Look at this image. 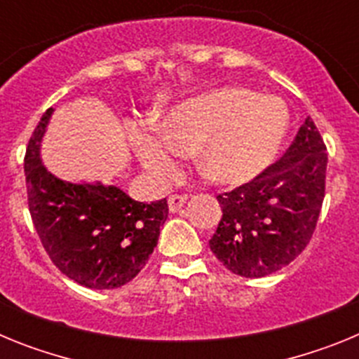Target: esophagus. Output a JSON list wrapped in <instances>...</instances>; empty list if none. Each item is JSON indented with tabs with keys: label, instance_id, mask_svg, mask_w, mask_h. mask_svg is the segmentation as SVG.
<instances>
[{
	"label": "esophagus",
	"instance_id": "1",
	"mask_svg": "<svg viewBox=\"0 0 359 359\" xmlns=\"http://www.w3.org/2000/svg\"><path fill=\"white\" fill-rule=\"evenodd\" d=\"M187 199H189V196H185V194H172L169 198V210L177 212L180 208L183 207V205H185Z\"/></svg>",
	"mask_w": 359,
	"mask_h": 359
}]
</instances>
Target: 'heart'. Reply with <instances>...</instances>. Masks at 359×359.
<instances>
[{
	"instance_id": "obj_1",
	"label": "heart",
	"mask_w": 359,
	"mask_h": 359,
	"mask_svg": "<svg viewBox=\"0 0 359 359\" xmlns=\"http://www.w3.org/2000/svg\"><path fill=\"white\" fill-rule=\"evenodd\" d=\"M291 128L286 102L248 88H221L183 100L160 126L133 123L131 144L158 182H169L177 158L199 147V165L224 185L253 180L277 160Z\"/></svg>"
}]
</instances>
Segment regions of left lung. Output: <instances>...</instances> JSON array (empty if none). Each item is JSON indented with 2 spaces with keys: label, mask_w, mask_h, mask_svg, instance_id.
<instances>
[{
  "label": "left lung",
  "mask_w": 359,
  "mask_h": 359,
  "mask_svg": "<svg viewBox=\"0 0 359 359\" xmlns=\"http://www.w3.org/2000/svg\"><path fill=\"white\" fill-rule=\"evenodd\" d=\"M325 151L307 116L280 160L217 196L223 217L208 244L224 268L246 278L266 277L304 252L325 196Z\"/></svg>",
  "instance_id": "obj_1"
}]
</instances>
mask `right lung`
<instances>
[{
  "mask_svg": "<svg viewBox=\"0 0 359 359\" xmlns=\"http://www.w3.org/2000/svg\"><path fill=\"white\" fill-rule=\"evenodd\" d=\"M46 109L25 154L28 208L44 250L68 278L91 290L128 284L147 264L167 221V199L140 203L115 185L62 182L41 161Z\"/></svg>",
  "mask_w": 359,
  "mask_h": 359,
  "instance_id": "1",
  "label": "right lung"
}]
</instances>
